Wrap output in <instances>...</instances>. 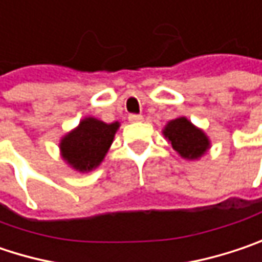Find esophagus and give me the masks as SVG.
<instances>
[{
  "instance_id": "34e87169",
  "label": "esophagus",
  "mask_w": 262,
  "mask_h": 262,
  "mask_svg": "<svg viewBox=\"0 0 262 262\" xmlns=\"http://www.w3.org/2000/svg\"><path fill=\"white\" fill-rule=\"evenodd\" d=\"M144 120V117L141 116V114H130L129 116V121L130 123H138V121H142Z\"/></svg>"
}]
</instances>
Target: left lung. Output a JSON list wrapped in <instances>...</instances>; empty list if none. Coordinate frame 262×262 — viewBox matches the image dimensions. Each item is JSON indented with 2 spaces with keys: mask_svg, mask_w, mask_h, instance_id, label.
<instances>
[{
  "mask_svg": "<svg viewBox=\"0 0 262 262\" xmlns=\"http://www.w3.org/2000/svg\"><path fill=\"white\" fill-rule=\"evenodd\" d=\"M163 133L172 144L173 149L184 159H199L209 148V139L206 135L200 129L194 127L184 117L172 120Z\"/></svg>",
  "mask_w": 262,
  "mask_h": 262,
  "instance_id": "1",
  "label": "left lung"
}]
</instances>
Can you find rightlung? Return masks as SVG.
Segmentation results:
<instances>
[{"instance_id":"right-lung-1","label":"right lung","mask_w":262,"mask_h":262,"mask_svg":"<svg viewBox=\"0 0 262 262\" xmlns=\"http://www.w3.org/2000/svg\"><path fill=\"white\" fill-rule=\"evenodd\" d=\"M117 129L118 123L106 124L96 118H85L62 139L60 151L63 159L80 172L95 169L113 144Z\"/></svg>"}]
</instances>
